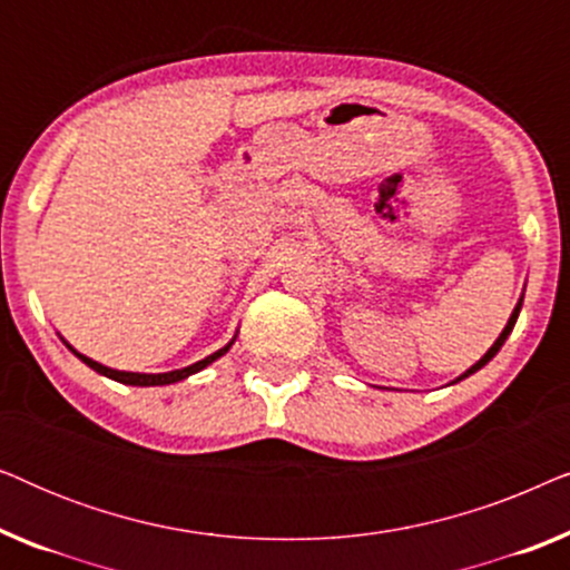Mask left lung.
Masks as SVG:
<instances>
[{"label":"left lung","mask_w":570,"mask_h":570,"mask_svg":"<svg viewBox=\"0 0 570 570\" xmlns=\"http://www.w3.org/2000/svg\"><path fill=\"white\" fill-rule=\"evenodd\" d=\"M521 303H524V295H521V298H519V303H517V308H513V314H511V318H509V324H505V330L501 332V337H498V340L493 342V347H490V350H488V353H485V355H482V357H480V361L472 365V368H466V371L462 373V376H459L456 381H462V379H466V376H472V373H474V371H480V368H482V365H488L490 361H493V357L498 355V350H501V347H503V342H505V340H509V334H511V330H513V324H517V318H519V311H521ZM456 381H454V384H456Z\"/></svg>","instance_id":"obj_1"}]
</instances>
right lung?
Listing matches in <instances>:
<instances>
[{"instance_id":"right-lung-1","label":"right lung","mask_w":570,"mask_h":570,"mask_svg":"<svg viewBox=\"0 0 570 570\" xmlns=\"http://www.w3.org/2000/svg\"><path fill=\"white\" fill-rule=\"evenodd\" d=\"M233 342H236V340H230L228 345L217 350V353L207 355L205 361H197V363L186 365V368L168 371V373H131V371H116V368H108V365H100V363H96V361H92V357H88V355H80V353H77V350H75L72 345H67V347L72 350V353H75L77 357H80V361H82L85 365H90L92 371H98L100 376H108V379L119 381V384H129V386H166V384H176V381H184V379H189L191 373H197V371H202V368H207L209 363H215L217 357L228 353Z\"/></svg>"}]
</instances>
